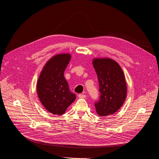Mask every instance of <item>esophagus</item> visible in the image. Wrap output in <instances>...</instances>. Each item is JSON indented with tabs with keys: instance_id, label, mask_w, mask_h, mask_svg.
Wrapping results in <instances>:
<instances>
[{
	"instance_id": "esophagus-1",
	"label": "esophagus",
	"mask_w": 159,
	"mask_h": 159,
	"mask_svg": "<svg viewBox=\"0 0 159 159\" xmlns=\"http://www.w3.org/2000/svg\"><path fill=\"white\" fill-rule=\"evenodd\" d=\"M79 97L80 98H85L86 97V95H84V94H79Z\"/></svg>"
}]
</instances>
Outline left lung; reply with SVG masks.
I'll list each match as a JSON object with an SVG mask.
<instances>
[{
  "instance_id": "1",
  "label": "left lung",
  "mask_w": 159,
  "mask_h": 159,
  "mask_svg": "<svg viewBox=\"0 0 159 159\" xmlns=\"http://www.w3.org/2000/svg\"><path fill=\"white\" fill-rule=\"evenodd\" d=\"M93 66L97 73L100 97L95 103L100 116L114 114L123 105L127 96L124 72L117 62L109 58L95 59Z\"/></svg>"
}]
</instances>
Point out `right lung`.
<instances>
[{
  "instance_id": "add662e5",
  "label": "right lung",
  "mask_w": 159,
  "mask_h": 159,
  "mask_svg": "<svg viewBox=\"0 0 159 159\" xmlns=\"http://www.w3.org/2000/svg\"><path fill=\"white\" fill-rule=\"evenodd\" d=\"M71 56L61 54L51 58L42 70L37 84L39 98L50 113L62 115L76 98L70 92L64 77V71Z\"/></svg>"
}]
</instances>
